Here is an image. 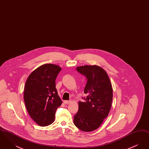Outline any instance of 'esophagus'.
<instances>
[{
    "instance_id": "1",
    "label": "esophagus",
    "mask_w": 149,
    "mask_h": 149,
    "mask_svg": "<svg viewBox=\"0 0 149 149\" xmlns=\"http://www.w3.org/2000/svg\"><path fill=\"white\" fill-rule=\"evenodd\" d=\"M64 103L66 104H70V103H71V101L70 100H64Z\"/></svg>"
}]
</instances>
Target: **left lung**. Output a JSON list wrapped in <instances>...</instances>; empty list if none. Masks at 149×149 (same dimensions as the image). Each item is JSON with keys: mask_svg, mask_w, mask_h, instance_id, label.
Returning <instances> with one entry per match:
<instances>
[{"mask_svg": "<svg viewBox=\"0 0 149 149\" xmlns=\"http://www.w3.org/2000/svg\"><path fill=\"white\" fill-rule=\"evenodd\" d=\"M87 79L84 93L85 102H79V110L74 116V123L84 132L95 130L109 113L113 99V89L109 77L97 65H84L77 68Z\"/></svg>", "mask_w": 149, "mask_h": 149, "instance_id": "obj_1", "label": "left lung"}]
</instances>
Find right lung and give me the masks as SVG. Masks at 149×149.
<instances>
[{
	"mask_svg": "<svg viewBox=\"0 0 149 149\" xmlns=\"http://www.w3.org/2000/svg\"><path fill=\"white\" fill-rule=\"evenodd\" d=\"M61 68L46 64L32 71L27 78L24 100L30 117L40 126H47L55 120L57 108L62 101L56 89L55 80Z\"/></svg>",
	"mask_w": 149,
	"mask_h": 149,
	"instance_id": "add662e5",
	"label": "right lung"
}]
</instances>
